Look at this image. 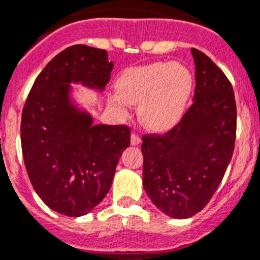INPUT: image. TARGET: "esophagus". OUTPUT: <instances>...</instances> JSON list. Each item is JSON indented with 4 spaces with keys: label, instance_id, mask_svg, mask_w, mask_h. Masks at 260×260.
I'll list each match as a JSON object with an SVG mask.
<instances>
[{
    "label": "esophagus",
    "instance_id": "34e87169",
    "mask_svg": "<svg viewBox=\"0 0 260 260\" xmlns=\"http://www.w3.org/2000/svg\"><path fill=\"white\" fill-rule=\"evenodd\" d=\"M131 144H132V145H140V144H141V137H140L139 135H135V133H133V135L131 136Z\"/></svg>",
    "mask_w": 260,
    "mask_h": 260
}]
</instances>
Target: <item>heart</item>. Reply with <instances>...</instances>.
<instances>
[{"instance_id":"b5f03b06","label":"heart","mask_w":260,"mask_h":260,"mask_svg":"<svg viewBox=\"0 0 260 260\" xmlns=\"http://www.w3.org/2000/svg\"><path fill=\"white\" fill-rule=\"evenodd\" d=\"M118 93L110 102L124 111L125 104H140L141 121L153 131L174 127L185 113L193 90V76L181 63L155 62L128 69L118 80Z\"/></svg>"}]
</instances>
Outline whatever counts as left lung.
Instances as JSON below:
<instances>
[{"instance_id":"left-lung-1","label":"left lung","mask_w":260,"mask_h":260,"mask_svg":"<svg viewBox=\"0 0 260 260\" xmlns=\"http://www.w3.org/2000/svg\"><path fill=\"white\" fill-rule=\"evenodd\" d=\"M193 104L165 135L142 136V184L166 215L186 219L205 207L223 180L236 141L233 88L219 67L198 49Z\"/></svg>"}]
</instances>
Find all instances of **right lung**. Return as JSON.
<instances>
[{"mask_svg": "<svg viewBox=\"0 0 260 260\" xmlns=\"http://www.w3.org/2000/svg\"><path fill=\"white\" fill-rule=\"evenodd\" d=\"M113 67L104 49L70 46L37 76L23 107L27 174L43 202L66 216L88 214L106 197L129 146L127 125L93 124L92 115L71 98V83L104 90Z\"/></svg>", "mask_w": 260, "mask_h": 260, "instance_id": "add662e5", "label": "right lung"}]
</instances>
